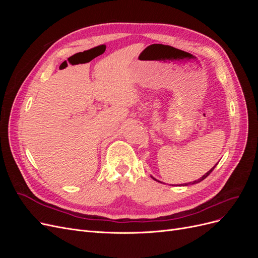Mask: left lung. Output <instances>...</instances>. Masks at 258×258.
Returning <instances> with one entry per match:
<instances>
[{
    "instance_id": "1",
    "label": "left lung",
    "mask_w": 258,
    "mask_h": 258,
    "mask_svg": "<svg viewBox=\"0 0 258 258\" xmlns=\"http://www.w3.org/2000/svg\"><path fill=\"white\" fill-rule=\"evenodd\" d=\"M216 166H217V163H216V165H215L213 168H211V170H209L208 172H207L205 175H202L200 178H198L197 181H194V182H190V183H185V184H179V185H177V186H187V185H192V184H197V183H200L201 181H204V179H205V178H206V177H207V176H208V175H209L211 172H212V171L214 170V168H215ZM152 178H153V179H155V181L159 182L158 179H156V178H155V177H153V176H152ZM160 183H161V182H160Z\"/></svg>"
}]
</instances>
